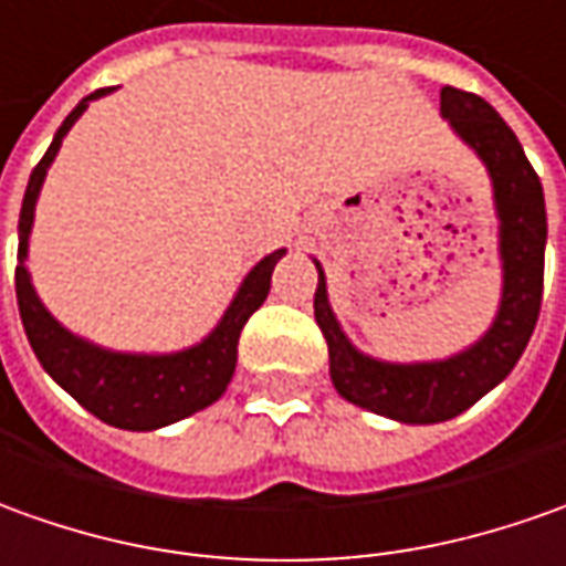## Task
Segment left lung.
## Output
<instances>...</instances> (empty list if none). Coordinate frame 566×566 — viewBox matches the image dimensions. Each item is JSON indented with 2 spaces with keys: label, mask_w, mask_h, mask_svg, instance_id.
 I'll use <instances>...</instances> for the list:
<instances>
[{
  "label": "left lung",
  "mask_w": 566,
  "mask_h": 566,
  "mask_svg": "<svg viewBox=\"0 0 566 566\" xmlns=\"http://www.w3.org/2000/svg\"><path fill=\"white\" fill-rule=\"evenodd\" d=\"M440 114L452 123L493 179L499 213V253H502V303L493 328L459 356L440 363L396 365L371 359L340 332L325 291V272L318 269L315 322L328 340L332 380L337 394L353 406L394 418L402 424H437L471 409L480 396L509 378L530 344L542 306L545 275V198L536 170L511 126L474 92L443 86Z\"/></svg>",
  "instance_id": "1"
}]
</instances>
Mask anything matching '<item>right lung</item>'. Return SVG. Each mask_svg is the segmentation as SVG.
<instances>
[{
    "mask_svg": "<svg viewBox=\"0 0 566 566\" xmlns=\"http://www.w3.org/2000/svg\"><path fill=\"white\" fill-rule=\"evenodd\" d=\"M111 90H95L67 114V120L57 126L49 151L30 172L24 203H21V222H18V269H14V291H18V310L24 322L27 340L36 353V359L67 394L95 418H102L111 428L123 430H157L172 421H182L188 415L201 412L210 402L226 394L238 363V337L244 322L251 318L269 294L272 269L282 260L284 251L263 256L248 272L234 294L232 306L219 318V325L203 337L198 347L167 356H145V353H111L71 334L57 325L52 313L36 297L30 272H27V238L33 229V210L45 182V172L55 160L61 138L67 136L80 114L90 107L92 98H102Z\"/></svg>",
    "mask_w": 566,
    "mask_h": 566,
    "instance_id": "add662e5",
    "label": "right lung"
}]
</instances>
